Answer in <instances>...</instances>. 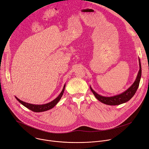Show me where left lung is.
Returning <instances> with one entry per match:
<instances>
[{
    "mask_svg": "<svg viewBox=\"0 0 149 149\" xmlns=\"http://www.w3.org/2000/svg\"><path fill=\"white\" fill-rule=\"evenodd\" d=\"M139 66H140V70L138 73V75L135 79V82L133 83V84L125 91L122 94H120L119 95H116L112 97H104L98 94L96 92L92 89L90 86V89L92 91V93L95 97V98L99 100L100 102H102V103L110 105V106H116V105H119L125 102L128 101L135 94L136 91L139 88L140 79L141 76V66L140 63V60L139 59Z\"/></svg>",
    "mask_w": 149,
    "mask_h": 149,
    "instance_id": "left-lung-1",
    "label": "left lung"
}]
</instances>
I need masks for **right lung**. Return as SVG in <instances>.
Returning a JSON list of instances; mask_svg holds the SVG:
<instances>
[{"instance_id":"add662e5","label":"right lung","mask_w":149,"mask_h":149,"mask_svg":"<svg viewBox=\"0 0 149 149\" xmlns=\"http://www.w3.org/2000/svg\"><path fill=\"white\" fill-rule=\"evenodd\" d=\"M65 85H64L63 89L62 90V91L61 92V93L60 94V95L57 97L55 99H54L53 101H51L49 103L47 104H42V105H37V104H30L28 103V102H26L22 101L21 100H20L19 98H18L17 97H15L16 99L20 102L21 104L23 105L24 106H25L26 107H27V109H30V110L35 111V112H42V111H47L49 109H52L58 102H59V101L60 100L61 97L63 95L64 91L65 89Z\"/></svg>"}]
</instances>
